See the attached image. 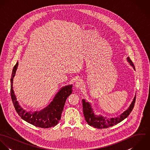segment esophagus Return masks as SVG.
Returning <instances> with one entry per match:
<instances>
[{
	"label": "esophagus",
	"mask_w": 150,
	"mask_h": 150,
	"mask_svg": "<svg viewBox=\"0 0 150 150\" xmlns=\"http://www.w3.org/2000/svg\"><path fill=\"white\" fill-rule=\"evenodd\" d=\"M84 86V83L81 80H78L75 84V87L77 88H81Z\"/></svg>",
	"instance_id": "1"
}]
</instances>
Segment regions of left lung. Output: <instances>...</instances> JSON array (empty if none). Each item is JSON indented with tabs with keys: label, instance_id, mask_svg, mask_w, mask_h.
I'll use <instances>...</instances> for the list:
<instances>
[{
	"label": "left lung",
	"instance_id": "left-lung-1",
	"mask_svg": "<svg viewBox=\"0 0 150 150\" xmlns=\"http://www.w3.org/2000/svg\"><path fill=\"white\" fill-rule=\"evenodd\" d=\"M127 60L130 65L133 67L134 70H135L134 66L129 57H127ZM135 100L136 95L129 107L121 114L116 117L108 118L107 117L102 115L101 114L96 115L91 103L88 102H86L84 99H83L82 100L83 108L86 121L89 125L95 128H107L110 127H112L122 121L124 119L128 117L134 107Z\"/></svg>",
	"mask_w": 150,
	"mask_h": 150
}]
</instances>
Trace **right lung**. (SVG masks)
<instances>
[{
    "instance_id": "1",
    "label": "right lung",
    "mask_w": 150,
    "mask_h": 150,
    "mask_svg": "<svg viewBox=\"0 0 150 150\" xmlns=\"http://www.w3.org/2000/svg\"><path fill=\"white\" fill-rule=\"evenodd\" d=\"M18 62L14 66L11 79V96L15 109L22 119L27 122L42 128L55 127L61 120L64 103L67 97L72 93V86L67 85L62 86L52 100L39 111H27L20 105L13 90V79L16 75Z\"/></svg>"
}]
</instances>
